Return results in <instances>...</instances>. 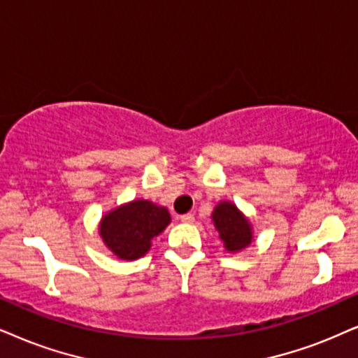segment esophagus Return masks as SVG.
<instances>
[{
	"mask_svg": "<svg viewBox=\"0 0 358 358\" xmlns=\"http://www.w3.org/2000/svg\"><path fill=\"white\" fill-rule=\"evenodd\" d=\"M180 220H182L183 223H193V221H194V215H192V213H187V215L180 216Z\"/></svg>",
	"mask_w": 358,
	"mask_h": 358,
	"instance_id": "esophagus-1",
	"label": "esophagus"
}]
</instances>
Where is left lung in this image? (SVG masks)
<instances>
[{
	"mask_svg": "<svg viewBox=\"0 0 358 358\" xmlns=\"http://www.w3.org/2000/svg\"><path fill=\"white\" fill-rule=\"evenodd\" d=\"M211 221L228 252L246 250L255 241V231L250 218L233 201H220L211 213Z\"/></svg>",
	"mask_w": 358,
	"mask_h": 358,
	"instance_id": "left-lung-1",
	"label": "left lung"
}]
</instances>
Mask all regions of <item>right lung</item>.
<instances>
[{
    "label": "right lung",
    "instance_id": "1",
    "mask_svg": "<svg viewBox=\"0 0 358 358\" xmlns=\"http://www.w3.org/2000/svg\"><path fill=\"white\" fill-rule=\"evenodd\" d=\"M170 221L165 206L138 198L107 211L99 221V236L119 259L135 261L150 251L152 239Z\"/></svg>",
    "mask_w": 358,
    "mask_h": 358
}]
</instances>
